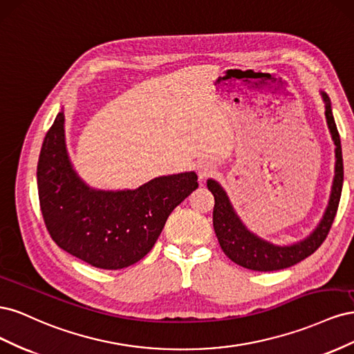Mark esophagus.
Returning <instances> with one entry per match:
<instances>
[{"label": "esophagus", "instance_id": "obj_1", "mask_svg": "<svg viewBox=\"0 0 354 354\" xmlns=\"http://www.w3.org/2000/svg\"><path fill=\"white\" fill-rule=\"evenodd\" d=\"M196 169H198L199 178L201 180H205L207 177H209L214 173V169H216V167H214V164L211 162V160H199Z\"/></svg>", "mask_w": 354, "mask_h": 354}]
</instances>
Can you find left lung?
<instances>
[{
  "instance_id": "left-lung-1",
  "label": "left lung",
  "mask_w": 354,
  "mask_h": 354,
  "mask_svg": "<svg viewBox=\"0 0 354 354\" xmlns=\"http://www.w3.org/2000/svg\"><path fill=\"white\" fill-rule=\"evenodd\" d=\"M322 97L326 103V121L329 131L334 138V143L337 146L335 156V177L334 185H332L330 199L328 203V208L325 211V216L322 221L319 223L316 230L307 236L304 241L297 242L289 246H277L270 242H266L255 236L248 229H246L239 217L234 214L229 198L226 196V192L221 189V186L214 180H208L207 186L212 192L214 199V211H212V224L214 230H216L218 243L221 246L223 252L226 254L229 259L236 263L245 269L255 270V272H273L291 267L299 261L307 259L312 255L320 245L326 239L328 233L330 230L332 223L337 216L338 203L341 198L342 190V180H344V167H342V152H341V140L337 130V125L332 116L330 103L326 93H322Z\"/></svg>"
}]
</instances>
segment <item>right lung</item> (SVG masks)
I'll list each match as a JSON object with an SVG mask.
<instances>
[{
  "label": "right lung",
  "mask_w": 354,
  "mask_h": 354,
  "mask_svg": "<svg viewBox=\"0 0 354 354\" xmlns=\"http://www.w3.org/2000/svg\"><path fill=\"white\" fill-rule=\"evenodd\" d=\"M63 122L62 111L42 142L37 167L46 227L77 259L97 269H124L153 248L171 211L198 187V176L190 171L158 177L136 190L90 189L72 169Z\"/></svg>",
  "instance_id": "right-lung-1"
}]
</instances>
